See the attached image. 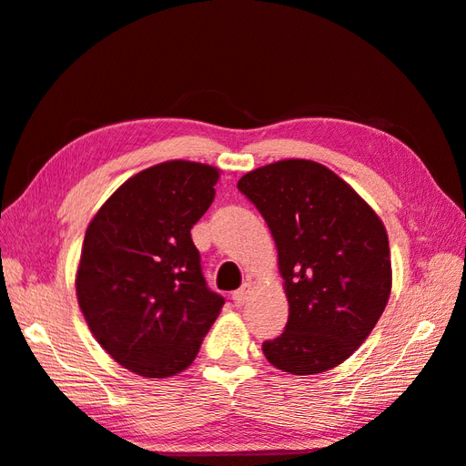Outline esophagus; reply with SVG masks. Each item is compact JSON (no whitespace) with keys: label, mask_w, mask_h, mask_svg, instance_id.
Masks as SVG:
<instances>
[{"label":"esophagus","mask_w":466,"mask_h":466,"mask_svg":"<svg viewBox=\"0 0 466 466\" xmlns=\"http://www.w3.org/2000/svg\"><path fill=\"white\" fill-rule=\"evenodd\" d=\"M249 293H251V283H243L239 289L233 291L231 298L235 301V306H245L247 299H249Z\"/></svg>","instance_id":"34e87169"}]
</instances>
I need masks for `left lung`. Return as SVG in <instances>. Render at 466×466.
Instances as JSON below:
<instances>
[{
  "label": "left lung",
  "mask_w": 466,
  "mask_h": 466,
  "mask_svg": "<svg viewBox=\"0 0 466 466\" xmlns=\"http://www.w3.org/2000/svg\"><path fill=\"white\" fill-rule=\"evenodd\" d=\"M237 188L269 227L289 301L283 334L263 341L265 358L296 376L336 368L364 344L390 298L382 221L346 180L313 160L255 168Z\"/></svg>",
  "instance_id": "8db88e82"
}]
</instances>
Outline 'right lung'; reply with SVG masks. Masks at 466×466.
<instances>
[{"label":"right lung","instance_id":"obj_1","mask_svg":"<svg viewBox=\"0 0 466 466\" xmlns=\"http://www.w3.org/2000/svg\"><path fill=\"white\" fill-rule=\"evenodd\" d=\"M217 180L215 167L191 160L155 165L118 187L88 225L76 296L98 344L138 376L191 366L223 308L191 239Z\"/></svg>","mask_w":466,"mask_h":466}]
</instances>
